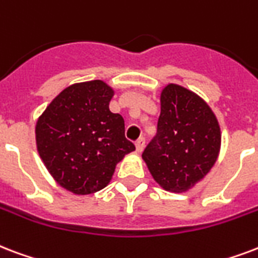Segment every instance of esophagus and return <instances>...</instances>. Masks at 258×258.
<instances>
[{"mask_svg":"<svg viewBox=\"0 0 258 258\" xmlns=\"http://www.w3.org/2000/svg\"><path fill=\"white\" fill-rule=\"evenodd\" d=\"M135 147H137L138 153H142L143 149H145V138H139L135 142Z\"/></svg>","mask_w":258,"mask_h":258,"instance_id":"esophagus-1","label":"esophagus"}]
</instances>
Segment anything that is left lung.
<instances>
[{
  "mask_svg": "<svg viewBox=\"0 0 258 258\" xmlns=\"http://www.w3.org/2000/svg\"><path fill=\"white\" fill-rule=\"evenodd\" d=\"M160 103L157 135L142 158L161 188L181 194L202 181L215 165L221 127L203 98L181 85L168 84Z\"/></svg>",
  "mask_w": 258,
  "mask_h": 258,
  "instance_id": "left-lung-1",
  "label": "left lung"
}]
</instances>
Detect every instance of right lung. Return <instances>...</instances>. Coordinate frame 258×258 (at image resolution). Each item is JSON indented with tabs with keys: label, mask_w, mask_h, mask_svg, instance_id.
<instances>
[{
	"label": "right lung",
	"mask_w": 258,
	"mask_h": 258,
	"mask_svg": "<svg viewBox=\"0 0 258 258\" xmlns=\"http://www.w3.org/2000/svg\"><path fill=\"white\" fill-rule=\"evenodd\" d=\"M115 90L101 80L78 82L51 101L35 127L37 153L55 181L74 195L109 184L116 165L135 150L124 119L109 111Z\"/></svg>",
	"instance_id": "obj_1"
}]
</instances>
